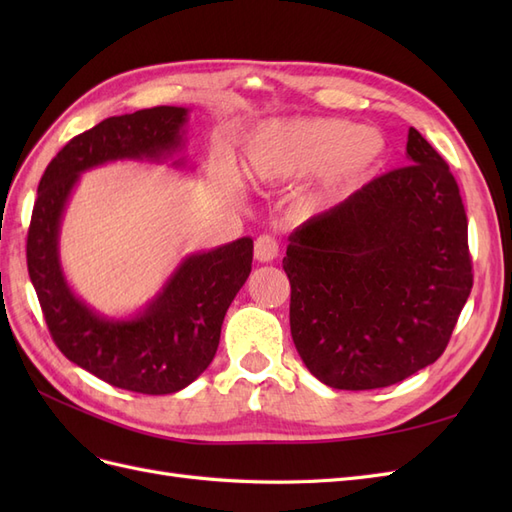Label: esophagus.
<instances>
[{
  "mask_svg": "<svg viewBox=\"0 0 512 512\" xmlns=\"http://www.w3.org/2000/svg\"><path fill=\"white\" fill-rule=\"evenodd\" d=\"M277 254H280V245H277V241L269 235H260L256 239V245H254V258L258 262H271L277 258Z\"/></svg>",
  "mask_w": 512,
  "mask_h": 512,
  "instance_id": "34e87169",
  "label": "esophagus"
}]
</instances>
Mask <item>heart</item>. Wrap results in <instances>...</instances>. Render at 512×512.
<instances>
[{"label":"heart","mask_w":512,"mask_h":512,"mask_svg":"<svg viewBox=\"0 0 512 512\" xmlns=\"http://www.w3.org/2000/svg\"><path fill=\"white\" fill-rule=\"evenodd\" d=\"M389 153L378 128L337 117L269 121L243 153V177L258 185L307 183L299 209L316 215L339 207L374 179Z\"/></svg>","instance_id":"obj_1"}]
</instances>
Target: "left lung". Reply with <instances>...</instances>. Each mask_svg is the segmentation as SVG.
<instances>
[{"label": "left lung", "instance_id": "left-lung-1", "mask_svg": "<svg viewBox=\"0 0 512 512\" xmlns=\"http://www.w3.org/2000/svg\"><path fill=\"white\" fill-rule=\"evenodd\" d=\"M406 158L288 237L292 342L333 389H382L436 363L470 297L457 181L414 128Z\"/></svg>", "mask_w": 512, "mask_h": 512}]
</instances>
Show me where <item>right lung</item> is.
I'll return each instance as SVG.
<instances>
[{"label":"right lung","mask_w":512,"mask_h":512,"mask_svg":"<svg viewBox=\"0 0 512 512\" xmlns=\"http://www.w3.org/2000/svg\"><path fill=\"white\" fill-rule=\"evenodd\" d=\"M190 111L156 106L108 117L61 149L46 166L27 235V269L57 348L96 378L143 395L177 393L213 361L222 322L252 271V237L181 258L162 288L128 316L87 305L61 267V222L91 168L149 162L190 170L185 156Z\"/></svg>","instance_id":"right-lung-1"}]
</instances>
